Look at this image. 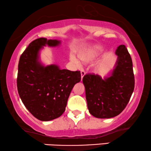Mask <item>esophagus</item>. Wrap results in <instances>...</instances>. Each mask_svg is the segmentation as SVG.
Returning a JSON list of instances; mask_svg holds the SVG:
<instances>
[{"instance_id":"1","label":"esophagus","mask_w":151,"mask_h":151,"mask_svg":"<svg viewBox=\"0 0 151 151\" xmlns=\"http://www.w3.org/2000/svg\"><path fill=\"white\" fill-rule=\"evenodd\" d=\"M80 73H81V80H83L84 76L85 75L86 72L84 71V70H81V72H80Z\"/></svg>"}]
</instances>
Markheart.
<instances>
[{
    "mask_svg": "<svg viewBox=\"0 0 151 151\" xmlns=\"http://www.w3.org/2000/svg\"><path fill=\"white\" fill-rule=\"evenodd\" d=\"M101 47L96 46L91 47L89 49L79 52L78 57H79L80 60L83 62H84V63H91V62L94 61L96 59L98 58V56L101 53ZM71 60L72 62H73L76 64L79 65V62H78V60L74 56H71ZM102 66H103L102 63H99L96 65V69L100 70L102 68Z\"/></svg>",
    "mask_w": 151,
    "mask_h": 151,
    "instance_id": "obj_1",
    "label": "heart"
}]
</instances>
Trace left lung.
<instances>
[{
	"mask_svg": "<svg viewBox=\"0 0 151 151\" xmlns=\"http://www.w3.org/2000/svg\"><path fill=\"white\" fill-rule=\"evenodd\" d=\"M118 56L114 68L103 79L98 74H86L83 82L89 113L99 119H109L122 112L134 88L130 55L124 45L116 50Z\"/></svg>",
	"mask_w": 151,
	"mask_h": 151,
	"instance_id": "1",
	"label": "left lung"
}]
</instances>
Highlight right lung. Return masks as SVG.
<instances>
[{"mask_svg":"<svg viewBox=\"0 0 151 151\" xmlns=\"http://www.w3.org/2000/svg\"><path fill=\"white\" fill-rule=\"evenodd\" d=\"M60 41L37 39L30 43L19 59L17 89L23 103L35 118L48 121L58 118L65 111L74 85L81 80L80 71L60 69L39 61V52L46 45L59 46Z\"/></svg>","mask_w":151,"mask_h":151,"instance_id":"1","label":"right lung"}]
</instances>
